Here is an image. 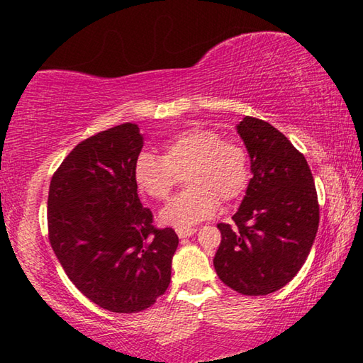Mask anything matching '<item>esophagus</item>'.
<instances>
[{"instance_id":"obj_1","label":"esophagus","mask_w":363,"mask_h":363,"mask_svg":"<svg viewBox=\"0 0 363 363\" xmlns=\"http://www.w3.org/2000/svg\"><path fill=\"white\" fill-rule=\"evenodd\" d=\"M176 233H177V237H179V238H187L190 235H194L195 229H194V227H177Z\"/></svg>"}]
</instances>
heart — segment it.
Returning <instances> with one entry per match:
<instances>
[{
  "mask_svg": "<svg viewBox=\"0 0 363 363\" xmlns=\"http://www.w3.org/2000/svg\"><path fill=\"white\" fill-rule=\"evenodd\" d=\"M184 174L189 189L160 213L168 225L192 227L211 218L219 200L240 199L251 181L250 153L218 131L195 126L171 136L163 144V157L143 152L134 162L138 187L158 201L168 199Z\"/></svg>",
  "mask_w": 363,
  "mask_h": 363,
  "instance_id": "heart-1",
  "label": "heart"
}]
</instances>
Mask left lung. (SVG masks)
<instances>
[{
	"label": "left lung",
	"instance_id": "obj_1",
	"mask_svg": "<svg viewBox=\"0 0 363 363\" xmlns=\"http://www.w3.org/2000/svg\"><path fill=\"white\" fill-rule=\"evenodd\" d=\"M237 133L253 177L233 224H218L213 264L232 290L264 296L285 286L309 256L318 229L317 190L304 155L277 128L245 116Z\"/></svg>",
	"mask_w": 363,
	"mask_h": 363
}]
</instances>
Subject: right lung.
Instances as JSON below:
<instances>
[{"label":"right lung","instance_id":"obj_1","mask_svg":"<svg viewBox=\"0 0 363 363\" xmlns=\"http://www.w3.org/2000/svg\"><path fill=\"white\" fill-rule=\"evenodd\" d=\"M144 145L123 123L84 139L60 163L48 195L49 243L67 277L102 309L134 314L167 291L177 238L157 229L134 181Z\"/></svg>","mask_w":363,"mask_h":363}]
</instances>
